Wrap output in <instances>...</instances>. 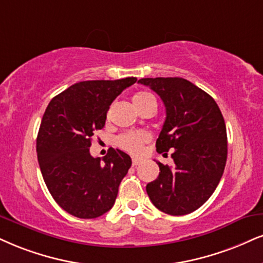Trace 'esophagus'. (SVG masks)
I'll use <instances>...</instances> for the list:
<instances>
[{"label": "esophagus", "instance_id": "esophagus-1", "mask_svg": "<svg viewBox=\"0 0 263 263\" xmlns=\"http://www.w3.org/2000/svg\"><path fill=\"white\" fill-rule=\"evenodd\" d=\"M139 164H140V160H133V167H137V166H139Z\"/></svg>", "mask_w": 263, "mask_h": 263}]
</instances>
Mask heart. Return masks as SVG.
<instances>
[{
	"instance_id": "1",
	"label": "heart",
	"mask_w": 263,
	"mask_h": 263,
	"mask_svg": "<svg viewBox=\"0 0 263 263\" xmlns=\"http://www.w3.org/2000/svg\"><path fill=\"white\" fill-rule=\"evenodd\" d=\"M133 102L140 111L145 106L154 103L156 105L155 97L150 92H139L133 97ZM148 140V135L145 132H126L116 138V145L122 150L132 155H139L142 150L144 144Z\"/></svg>"
}]
</instances>
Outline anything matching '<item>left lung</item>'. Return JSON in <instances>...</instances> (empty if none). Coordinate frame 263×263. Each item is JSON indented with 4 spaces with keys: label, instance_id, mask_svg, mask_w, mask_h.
Segmentation results:
<instances>
[{
    "label": "left lung",
    "instance_id": "1",
    "mask_svg": "<svg viewBox=\"0 0 263 263\" xmlns=\"http://www.w3.org/2000/svg\"><path fill=\"white\" fill-rule=\"evenodd\" d=\"M166 107L156 141L158 154L172 152L174 166L157 162L160 174L146 185L151 202L162 212L183 216L210 199L224 172L228 142L224 118L209 93L183 78H142Z\"/></svg>",
    "mask_w": 263,
    "mask_h": 263
}]
</instances>
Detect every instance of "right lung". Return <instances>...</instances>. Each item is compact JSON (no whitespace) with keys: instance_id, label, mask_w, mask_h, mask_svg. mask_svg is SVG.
I'll list each match as a JSON object with an SVG mask.
<instances>
[{"instance_id":"obj_1","label":"right lung","mask_w":263,"mask_h":263,"mask_svg":"<svg viewBox=\"0 0 263 263\" xmlns=\"http://www.w3.org/2000/svg\"><path fill=\"white\" fill-rule=\"evenodd\" d=\"M135 82L129 77L77 83L54 96L42 117L36 139L42 177L54 201L78 218L111 210L132 166L130 156L118 148L111 147L101 160L89 147L93 132L105 126L113 100Z\"/></svg>"}]
</instances>
